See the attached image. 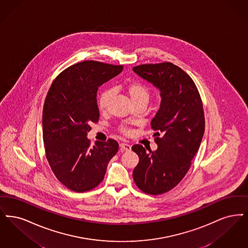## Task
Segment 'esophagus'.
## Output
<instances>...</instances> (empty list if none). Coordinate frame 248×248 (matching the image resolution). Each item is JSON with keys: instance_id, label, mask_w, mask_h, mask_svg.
<instances>
[{"instance_id": "esophagus-1", "label": "esophagus", "mask_w": 248, "mask_h": 248, "mask_svg": "<svg viewBox=\"0 0 248 248\" xmlns=\"http://www.w3.org/2000/svg\"><path fill=\"white\" fill-rule=\"evenodd\" d=\"M120 146V151H129L131 149V146L128 144V143H125V142H122L119 144Z\"/></svg>"}]
</instances>
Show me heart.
<instances>
[{
	"label": "heart",
	"mask_w": 248,
	"mask_h": 248,
	"mask_svg": "<svg viewBox=\"0 0 248 248\" xmlns=\"http://www.w3.org/2000/svg\"><path fill=\"white\" fill-rule=\"evenodd\" d=\"M125 89L130 99L136 106H145L148 103L150 99V89L147 85L141 83L140 81H131L125 86ZM114 94L115 90L113 88H107L100 93L97 100V105L100 111L105 112L108 110ZM118 129L119 132L125 135H128L130 133V129L125 125H120Z\"/></svg>",
	"instance_id": "b5f03b06"
}]
</instances>
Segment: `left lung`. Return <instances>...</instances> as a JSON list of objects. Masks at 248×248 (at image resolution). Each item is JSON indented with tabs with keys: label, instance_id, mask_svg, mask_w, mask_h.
<instances>
[{
	"label": "left lung",
	"instance_id": "1",
	"mask_svg": "<svg viewBox=\"0 0 248 248\" xmlns=\"http://www.w3.org/2000/svg\"><path fill=\"white\" fill-rule=\"evenodd\" d=\"M133 71L161 92V105L152 119L157 144L146 152L132 146L139 156L133 180L144 194L157 195L170 191L188 172L205 132L202 99L192 78L170 62L134 66Z\"/></svg>",
	"mask_w": 248,
	"mask_h": 248
}]
</instances>
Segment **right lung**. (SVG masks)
<instances>
[{"instance_id": "right-lung-1", "label": "right lung", "mask_w": 248, "mask_h": 248, "mask_svg": "<svg viewBox=\"0 0 248 248\" xmlns=\"http://www.w3.org/2000/svg\"><path fill=\"white\" fill-rule=\"evenodd\" d=\"M123 65L83 61L54 78L45 98L43 138L45 155L57 180L67 189L83 193L103 182L108 162L117 154L114 139L91 147L87 134L99 120L98 87L118 75Z\"/></svg>"}]
</instances>
